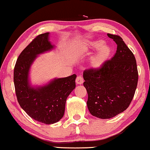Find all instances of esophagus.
<instances>
[{
  "label": "esophagus",
  "instance_id": "1",
  "mask_svg": "<svg viewBox=\"0 0 150 150\" xmlns=\"http://www.w3.org/2000/svg\"><path fill=\"white\" fill-rule=\"evenodd\" d=\"M84 82V80H83V76H78L76 79V83L78 85H81V84H83Z\"/></svg>",
  "mask_w": 150,
  "mask_h": 150
}]
</instances>
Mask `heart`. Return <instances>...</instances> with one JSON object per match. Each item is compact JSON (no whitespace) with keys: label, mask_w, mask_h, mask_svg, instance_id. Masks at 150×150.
Returning a JSON list of instances; mask_svg holds the SVG:
<instances>
[{"label":"heart","mask_w":150,"mask_h":150,"mask_svg":"<svg viewBox=\"0 0 150 150\" xmlns=\"http://www.w3.org/2000/svg\"><path fill=\"white\" fill-rule=\"evenodd\" d=\"M104 42L101 40L95 41L90 43L89 49H97L99 48L98 52L92 58L91 60V65L94 68H100L102 65L105 63V61L107 60L109 57L111 50L110 48L107 45H103Z\"/></svg>","instance_id":"1"}]
</instances>
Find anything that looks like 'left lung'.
I'll list each match as a JSON object with an SVG mask.
<instances>
[{
    "mask_svg": "<svg viewBox=\"0 0 150 150\" xmlns=\"http://www.w3.org/2000/svg\"><path fill=\"white\" fill-rule=\"evenodd\" d=\"M107 35L117 45L114 57L100 68L86 69L83 72L88 109L92 115L101 119L112 118L127 109L134 96L139 79L132 51L120 36Z\"/></svg>",
    "mask_w": 150,
    "mask_h": 150,
    "instance_id": "8db88e82",
    "label": "left lung"
}]
</instances>
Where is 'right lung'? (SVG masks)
I'll return each instance as SVG.
<instances>
[{"mask_svg":"<svg viewBox=\"0 0 150 150\" xmlns=\"http://www.w3.org/2000/svg\"><path fill=\"white\" fill-rule=\"evenodd\" d=\"M49 33L40 34L22 50L16 61L13 82L18 102L22 109L35 120L54 124L63 117L67 98L76 87V75L54 79L39 88L30 87L28 71L37 55L53 48L48 41Z\"/></svg>","mask_w":150,"mask_h":150,"instance_id":"right-lung-1","label":"right lung"}]
</instances>
